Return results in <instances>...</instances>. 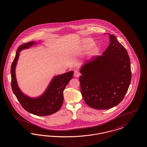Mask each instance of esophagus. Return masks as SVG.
Wrapping results in <instances>:
<instances>
[{"label":"esophagus","mask_w":147,"mask_h":147,"mask_svg":"<svg viewBox=\"0 0 147 147\" xmlns=\"http://www.w3.org/2000/svg\"><path fill=\"white\" fill-rule=\"evenodd\" d=\"M80 73L78 71V70H75L74 72V76L75 77H79L80 76Z\"/></svg>","instance_id":"34e87169"}]
</instances>
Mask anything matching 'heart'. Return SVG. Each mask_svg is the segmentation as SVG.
Instances as JSON below:
<instances>
[{"mask_svg": "<svg viewBox=\"0 0 147 147\" xmlns=\"http://www.w3.org/2000/svg\"><path fill=\"white\" fill-rule=\"evenodd\" d=\"M91 45V43H89L87 40H83L82 42L81 45L77 47L76 52L78 53H81L82 51L85 50L87 48H89ZM97 51H98V49L96 48V47H93L90 51V53L91 54H94L96 53Z\"/></svg>", "mask_w": 147, "mask_h": 147, "instance_id": "heart-1", "label": "heart"}]
</instances>
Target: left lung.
<instances>
[{"label": "left lung", "instance_id": "1", "mask_svg": "<svg viewBox=\"0 0 147 147\" xmlns=\"http://www.w3.org/2000/svg\"><path fill=\"white\" fill-rule=\"evenodd\" d=\"M109 35L110 43L102 55L93 57L82 66L79 78L81 92L86 104L107 110L118 105L131 80L129 56L115 36Z\"/></svg>", "mask_w": 147, "mask_h": 147}]
</instances>
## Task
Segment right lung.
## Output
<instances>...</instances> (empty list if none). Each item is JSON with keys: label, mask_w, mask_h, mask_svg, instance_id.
Instances as JSON below:
<instances>
[{"label": "right lung", "mask_w": 147, "mask_h": 147, "mask_svg": "<svg viewBox=\"0 0 147 147\" xmlns=\"http://www.w3.org/2000/svg\"><path fill=\"white\" fill-rule=\"evenodd\" d=\"M35 42H30L20 46L16 51L15 57L11 67V87L17 100L26 111L38 116H48L58 111L63 101V92L68 83L73 78V71L56 76L51 81L46 92L37 98H31L20 91L16 81L15 68L20 51L35 45Z\"/></svg>", "instance_id": "1"}]
</instances>
